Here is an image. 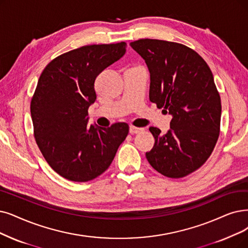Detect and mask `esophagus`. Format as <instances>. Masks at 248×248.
Here are the masks:
<instances>
[{
    "label": "esophagus",
    "mask_w": 248,
    "mask_h": 248,
    "mask_svg": "<svg viewBox=\"0 0 248 248\" xmlns=\"http://www.w3.org/2000/svg\"><path fill=\"white\" fill-rule=\"evenodd\" d=\"M143 130V128H140V127H135V126H130L129 127V132L131 134H136V133H140Z\"/></svg>",
    "instance_id": "obj_1"
}]
</instances>
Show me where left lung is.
<instances>
[{
	"mask_svg": "<svg viewBox=\"0 0 248 248\" xmlns=\"http://www.w3.org/2000/svg\"><path fill=\"white\" fill-rule=\"evenodd\" d=\"M130 46L150 71V101L172 116L166 134L150 127L155 145L145 156L162 175L184 177L205 163L220 134L222 106L213 73L184 45L142 38Z\"/></svg>",
	"mask_w": 248,
	"mask_h": 248,
	"instance_id": "8db88e82",
	"label": "left lung"
}]
</instances>
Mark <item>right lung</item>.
<instances>
[{
	"label": "right lung",
	"instance_id": "1",
	"mask_svg": "<svg viewBox=\"0 0 248 248\" xmlns=\"http://www.w3.org/2000/svg\"><path fill=\"white\" fill-rule=\"evenodd\" d=\"M126 53V43L78 47L49 62L31 104L35 141L52 169L68 180L86 182L103 174L129 132L126 123L88 126L96 100L94 81Z\"/></svg>",
	"mask_w": 248,
	"mask_h": 248
}]
</instances>
